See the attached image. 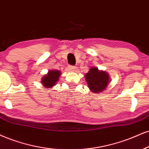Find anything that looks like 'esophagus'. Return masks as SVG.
Returning <instances> with one entry per match:
<instances>
[{"instance_id": "1", "label": "esophagus", "mask_w": 149, "mask_h": 149, "mask_svg": "<svg viewBox=\"0 0 149 149\" xmlns=\"http://www.w3.org/2000/svg\"><path fill=\"white\" fill-rule=\"evenodd\" d=\"M68 68L70 70H71L74 71V70H75V69H76V67H75L74 65H69Z\"/></svg>"}]
</instances>
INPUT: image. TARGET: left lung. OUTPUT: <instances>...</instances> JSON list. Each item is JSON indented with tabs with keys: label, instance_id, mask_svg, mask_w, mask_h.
<instances>
[{
	"label": "left lung",
	"instance_id": "left-lung-1",
	"mask_svg": "<svg viewBox=\"0 0 149 149\" xmlns=\"http://www.w3.org/2000/svg\"><path fill=\"white\" fill-rule=\"evenodd\" d=\"M86 79L88 88L92 92L100 93L104 91L109 81V76L106 72L100 71L96 68H91L86 74Z\"/></svg>",
	"mask_w": 149,
	"mask_h": 149
}]
</instances>
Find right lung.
Masks as SVG:
<instances>
[{
    "mask_svg": "<svg viewBox=\"0 0 149 149\" xmlns=\"http://www.w3.org/2000/svg\"><path fill=\"white\" fill-rule=\"evenodd\" d=\"M61 72L58 70H50L48 72L47 74L45 75L42 78V84L46 88L52 87L53 86L56 85V82L58 80V77H60Z\"/></svg>",
    "mask_w": 149,
    "mask_h": 149,
    "instance_id": "right-lung-1",
    "label": "right lung"
}]
</instances>
